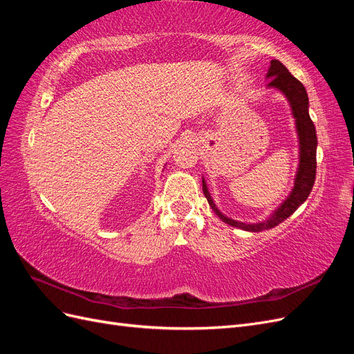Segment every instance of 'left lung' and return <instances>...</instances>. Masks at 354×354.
Here are the masks:
<instances>
[{"mask_svg":"<svg viewBox=\"0 0 354 354\" xmlns=\"http://www.w3.org/2000/svg\"><path fill=\"white\" fill-rule=\"evenodd\" d=\"M267 78L270 80L269 84H267L269 87L277 88L285 94V97L288 99L289 104H291L292 115L295 118V127H297L298 142H299V165L295 176V183H294L292 192L269 218L260 223L248 224V223L232 220L224 216V214H221L209 195L205 180L202 178L203 195H205L209 207L212 208L214 212L217 214L218 218H221L226 224H230L233 227L248 230V232L267 230L285 221L308 198L316 178L317 137H316L315 124L312 120H310V115H308V97H307V91L304 88V85L299 82L294 75H291V72H289L279 60L270 62Z\"/></svg>","mask_w":354,"mask_h":354,"instance_id":"left-lung-1","label":"left lung"}]
</instances>
